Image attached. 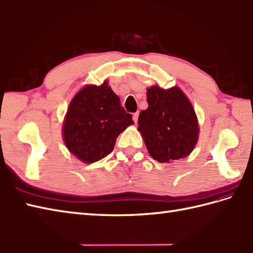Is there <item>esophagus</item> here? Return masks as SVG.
Here are the masks:
<instances>
[{"label":"esophagus","instance_id":"1","mask_svg":"<svg viewBox=\"0 0 253 253\" xmlns=\"http://www.w3.org/2000/svg\"><path fill=\"white\" fill-rule=\"evenodd\" d=\"M137 120H138V112H135V113H134V115H133V121L136 123Z\"/></svg>","mask_w":253,"mask_h":253}]
</instances>
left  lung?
<instances>
[{"instance_id": "obj_1", "label": "left lung", "mask_w": 253, "mask_h": 253, "mask_svg": "<svg viewBox=\"0 0 253 253\" xmlns=\"http://www.w3.org/2000/svg\"><path fill=\"white\" fill-rule=\"evenodd\" d=\"M148 108L138 116V127L147 151L155 161L168 163L190 155L198 142L195 111L179 87L147 88Z\"/></svg>"}]
</instances>
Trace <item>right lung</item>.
<instances>
[{
	"label": "right lung",
	"mask_w": 253,
	"mask_h": 253,
	"mask_svg": "<svg viewBox=\"0 0 253 253\" xmlns=\"http://www.w3.org/2000/svg\"><path fill=\"white\" fill-rule=\"evenodd\" d=\"M131 125L132 115L104 82L100 86L86 85L74 96L62 132L69 151L80 161L91 164L109 155L117 137Z\"/></svg>",
	"instance_id": "obj_1"
}]
</instances>
